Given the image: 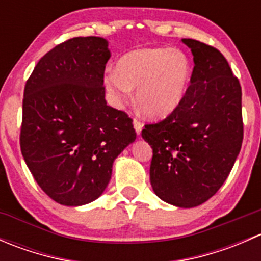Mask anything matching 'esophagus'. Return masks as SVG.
<instances>
[{
  "mask_svg": "<svg viewBox=\"0 0 261 261\" xmlns=\"http://www.w3.org/2000/svg\"><path fill=\"white\" fill-rule=\"evenodd\" d=\"M133 123H134V128H135L136 134H138V135H140L141 130H143V123H141V121L138 120V118H134Z\"/></svg>",
  "mask_w": 261,
  "mask_h": 261,
  "instance_id": "obj_1",
  "label": "esophagus"
}]
</instances>
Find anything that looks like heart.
Instances as JSON below:
<instances>
[{
  "mask_svg": "<svg viewBox=\"0 0 261 261\" xmlns=\"http://www.w3.org/2000/svg\"><path fill=\"white\" fill-rule=\"evenodd\" d=\"M192 75L188 55L175 48L139 49L123 55L116 70L105 74L103 83L116 106L130 101L136 88V102L150 117L172 114L186 96Z\"/></svg>",
  "mask_w": 261,
  "mask_h": 261,
  "instance_id": "obj_1",
  "label": "heart"
}]
</instances>
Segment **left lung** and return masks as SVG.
Instances as JSON below:
<instances>
[{"mask_svg": "<svg viewBox=\"0 0 261 261\" xmlns=\"http://www.w3.org/2000/svg\"><path fill=\"white\" fill-rule=\"evenodd\" d=\"M193 54L191 83L179 106L141 136L152 147L150 183L167 203L199 206L225 183L244 138L241 86L213 46L181 39Z\"/></svg>", "mask_w": 261, "mask_h": 261, "instance_id": "8db88e82", "label": "left lung"}]
</instances>
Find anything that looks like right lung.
Segmentation results:
<instances>
[{"mask_svg": "<svg viewBox=\"0 0 261 261\" xmlns=\"http://www.w3.org/2000/svg\"><path fill=\"white\" fill-rule=\"evenodd\" d=\"M109 43L73 38L46 53L25 84L20 146L41 189L64 206L98 198L112 164L136 133L123 111L107 106Z\"/></svg>", "mask_w": 261, "mask_h": 261, "instance_id": "right-lung-1", "label": "right lung"}]
</instances>
